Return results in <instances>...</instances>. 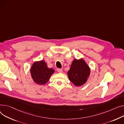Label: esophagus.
Masks as SVG:
<instances>
[{
	"label": "esophagus",
	"instance_id": "esophagus-1",
	"mask_svg": "<svg viewBox=\"0 0 124 124\" xmlns=\"http://www.w3.org/2000/svg\"><path fill=\"white\" fill-rule=\"evenodd\" d=\"M57 71L59 73H62V72H63V70H62V69H59V68H58V69H57Z\"/></svg>",
	"mask_w": 124,
	"mask_h": 124
}]
</instances>
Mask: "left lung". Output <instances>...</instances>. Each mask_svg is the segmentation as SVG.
Instances as JSON below:
<instances>
[{
    "label": "left lung",
    "instance_id": "left-lung-1",
    "mask_svg": "<svg viewBox=\"0 0 124 124\" xmlns=\"http://www.w3.org/2000/svg\"><path fill=\"white\" fill-rule=\"evenodd\" d=\"M91 70L83 58L74 59L67 72L69 80L77 87L85 84L90 75Z\"/></svg>",
    "mask_w": 124,
    "mask_h": 124
}]
</instances>
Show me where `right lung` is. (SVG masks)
Listing matches in <instances>:
<instances>
[{"label":"right lung","instance_id":"right-lung-1","mask_svg":"<svg viewBox=\"0 0 124 124\" xmlns=\"http://www.w3.org/2000/svg\"><path fill=\"white\" fill-rule=\"evenodd\" d=\"M54 72L53 69L48 67L47 63L43 60L34 62L30 68L32 80L39 85L46 84Z\"/></svg>","mask_w":124,"mask_h":124}]
</instances>
